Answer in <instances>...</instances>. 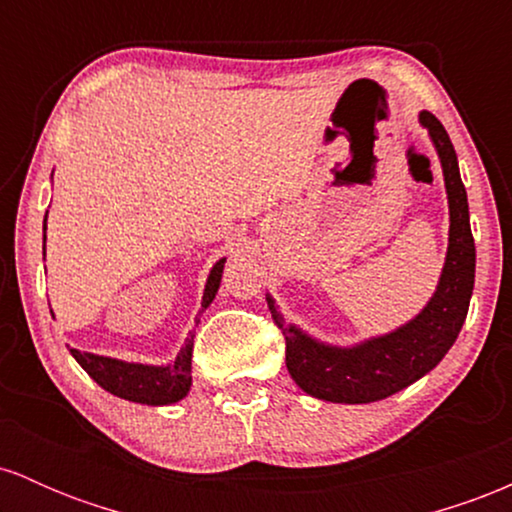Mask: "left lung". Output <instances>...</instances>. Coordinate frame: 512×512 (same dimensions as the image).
I'll return each instance as SVG.
<instances>
[{
	"label": "left lung",
	"instance_id": "1",
	"mask_svg": "<svg viewBox=\"0 0 512 512\" xmlns=\"http://www.w3.org/2000/svg\"><path fill=\"white\" fill-rule=\"evenodd\" d=\"M440 156L450 202V245L438 291L409 325L385 337L370 339L354 349L325 346L308 334L284 325L272 298H267L274 325L286 339V368L303 392L327 402L368 404L385 399L416 383L433 370L455 344L467 317L474 289V238L469 228L467 190H464L452 142L433 113H421Z\"/></svg>",
	"mask_w": 512,
	"mask_h": 512
}]
</instances>
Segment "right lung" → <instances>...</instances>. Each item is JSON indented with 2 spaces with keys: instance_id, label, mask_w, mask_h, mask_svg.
Returning <instances> with one entry per match:
<instances>
[{
  "instance_id": "1",
  "label": "right lung",
  "mask_w": 512,
  "mask_h": 512,
  "mask_svg": "<svg viewBox=\"0 0 512 512\" xmlns=\"http://www.w3.org/2000/svg\"><path fill=\"white\" fill-rule=\"evenodd\" d=\"M223 262L226 260H219L211 269L207 289H204L202 308H207L214 301L216 291H219ZM72 356L103 390H108L115 397L129 399V402L154 404V407H158V404H173L185 397L192 385V339H187V344L182 346L178 358L170 366L125 363L115 361V358L81 354L76 349H72Z\"/></svg>"
}]
</instances>
